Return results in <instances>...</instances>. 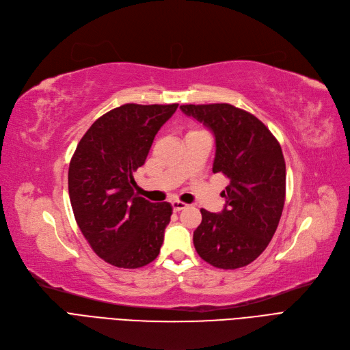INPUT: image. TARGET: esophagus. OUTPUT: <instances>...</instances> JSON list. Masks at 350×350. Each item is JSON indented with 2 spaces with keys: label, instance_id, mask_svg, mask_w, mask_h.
Segmentation results:
<instances>
[{
  "label": "esophagus",
  "instance_id": "1",
  "mask_svg": "<svg viewBox=\"0 0 350 350\" xmlns=\"http://www.w3.org/2000/svg\"><path fill=\"white\" fill-rule=\"evenodd\" d=\"M187 206H188L187 204L180 202V201H174V202H172V209H174V212H179V211H182V209H185Z\"/></svg>",
  "mask_w": 350,
  "mask_h": 350
}]
</instances>
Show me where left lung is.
<instances>
[{
	"instance_id": "obj_1",
	"label": "left lung",
	"mask_w": 350,
	"mask_h": 350,
	"mask_svg": "<svg viewBox=\"0 0 350 350\" xmlns=\"http://www.w3.org/2000/svg\"><path fill=\"white\" fill-rule=\"evenodd\" d=\"M180 109L213 132L212 171L229 178L221 193L222 212L201 209L195 249L215 268H242L269 245L284 211L286 166L282 148L255 115L230 104H189Z\"/></svg>"
}]
</instances>
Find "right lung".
Wrapping results in <instances>:
<instances>
[{
	"label": "right lung",
	"mask_w": 350,
	"mask_h": 350,
	"mask_svg": "<svg viewBox=\"0 0 350 350\" xmlns=\"http://www.w3.org/2000/svg\"><path fill=\"white\" fill-rule=\"evenodd\" d=\"M176 108H113L90 126L71 158L68 191L75 221L94 252L116 268H142L159 255L172 206L138 196L134 172Z\"/></svg>",
	"instance_id": "right-lung-1"
}]
</instances>
